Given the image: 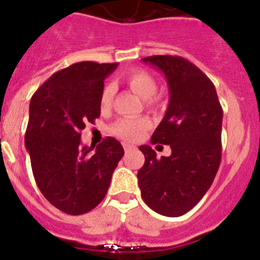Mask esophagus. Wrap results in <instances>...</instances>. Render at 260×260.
<instances>
[{"label": "esophagus", "instance_id": "esophagus-1", "mask_svg": "<svg viewBox=\"0 0 260 260\" xmlns=\"http://www.w3.org/2000/svg\"><path fill=\"white\" fill-rule=\"evenodd\" d=\"M133 146L132 145H128V143H123V150H125L126 152H128V151H132L133 150Z\"/></svg>", "mask_w": 260, "mask_h": 260}]
</instances>
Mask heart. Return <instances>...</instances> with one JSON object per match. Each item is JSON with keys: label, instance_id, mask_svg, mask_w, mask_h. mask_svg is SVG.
Returning <instances> with one entry per match:
<instances>
[{"label": "heart", "instance_id": "b5f03b06", "mask_svg": "<svg viewBox=\"0 0 260 260\" xmlns=\"http://www.w3.org/2000/svg\"><path fill=\"white\" fill-rule=\"evenodd\" d=\"M126 83L130 86V89L142 99H150L154 96L157 88L154 77L143 70H133L132 72H128L126 76ZM113 96H114V86L112 84H106L100 97L101 108H110ZM148 105H155V100L150 99ZM148 128H150V121L146 118H122L113 125L112 133L125 141H138L142 134Z\"/></svg>", "mask_w": 260, "mask_h": 260}]
</instances>
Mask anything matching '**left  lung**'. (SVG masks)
<instances>
[{
	"instance_id": "1",
	"label": "left lung",
	"mask_w": 260,
	"mask_h": 260,
	"mask_svg": "<svg viewBox=\"0 0 260 260\" xmlns=\"http://www.w3.org/2000/svg\"><path fill=\"white\" fill-rule=\"evenodd\" d=\"M164 73L170 103L151 143L168 145L170 156L156 157L141 146L145 164L138 171L142 199L167 217L189 212L212 185L221 163L222 106L214 84L193 63L181 56L143 57Z\"/></svg>"
}]
</instances>
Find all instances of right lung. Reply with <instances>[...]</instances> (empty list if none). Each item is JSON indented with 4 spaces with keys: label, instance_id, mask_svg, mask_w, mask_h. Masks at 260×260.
I'll return each instance as SVG.
<instances>
[{
    "label": "right lung",
    "instance_id": "right-lung-1",
    "mask_svg": "<svg viewBox=\"0 0 260 260\" xmlns=\"http://www.w3.org/2000/svg\"><path fill=\"white\" fill-rule=\"evenodd\" d=\"M117 63L80 61L55 72L30 101L24 145L37 185L55 208L72 216L94 209L105 197L123 156L117 139L81 146L86 122L100 117L104 80Z\"/></svg>",
    "mask_w": 260,
    "mask_h": 260
}]
</instances>
